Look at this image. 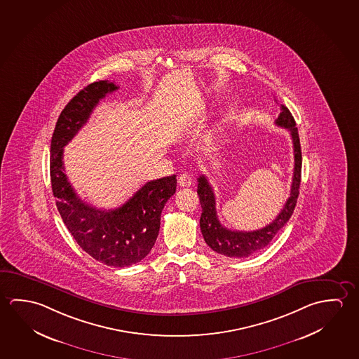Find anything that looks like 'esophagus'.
<instances>
[{
  "label": "esophagus",
  "instance_id": "esophagus-1",
  "mask_svg": "<svg viewBox=\"0 0 359 359\" xmlns=\"http://www.w3.org/2000/svg\"><path fill=\"white\" fill-rule=\"evenodd\" d=\"M177 182H179V185L182 187V188H188L191 185V182H193V177L188 174V172H184L182 174L179 179H177Z\"/></svg>",
  "mask_w": 359,
  "mask_h": 359
}]
</instances>
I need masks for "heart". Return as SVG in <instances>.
<instances>
[{
  "label": "heart",
  "mask_w": 359,
  "mask_h": 359,
  "mask_svg": "<svg viewBox=\"0 0 359 359\" xmlns=\"http://www.w3.org/2000/svg\"><path fill=\"white\" fill-rule=\"evenodd\" d=\"M230 121H231V118H230L229 115H225V116L220 120V123H219V130H220V131H224V130L226 129V128L229 126Z\"/></svg>",
  "instance_id": "heart-1"
}]
</instances>
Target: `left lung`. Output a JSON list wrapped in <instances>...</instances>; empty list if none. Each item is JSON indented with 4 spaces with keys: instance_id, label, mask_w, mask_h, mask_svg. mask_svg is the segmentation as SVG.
Returning a JSON list of instances; mask_svg holds the SVG:
<instances>
[{
    "instance_id": "8db88e82",
    "label": "left lung",
    "mask_w": 359,
    "mask_h": 359,
    "mask_svg": "<svg viewBox=\"0 0 359 359\" xmlns=\"http://www.w3.org/2000/svg\"><path fill=\"white\" fill-rule=\"evenodd\" d=\"M276 125L290 131L294 147V171L290 196L283 206L282 212L276 215L271 224L253 231H239L225 228L217 219L215 195L212 185L208 182V177L200 175L198 179V195L203 209L200 217V229L206 244L217 253L223 254L229 258H247L258 253L259 250L269 245L276 233L288 223L293 214L299 195L302 150L298 129L295 128V120L287 106L280 105V114L276 120Z\"/></svg>"
}]
</instances>
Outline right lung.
<instances>
[{"mask_svg": "<svg viewBox=\"0 0 359 359\" xmlns=\"http://www.w3.org/2000/svg\"><path fill=\"white\" fill-rule=\"evenodd\" d=\"M114 83L96 81L83 88L60 114L51 139L50 177L56 206L77 244L109 266H129L150 253L159 236L160 217L175 194L177 177L147 182L123 206L102 210L77 196L64 168V147L88 123L95 106L118 90Z\"/></svg>", "mask_w": 359, "mask_h": 359, "instance_id": "1", "label": "right lung"}]
</instances>
